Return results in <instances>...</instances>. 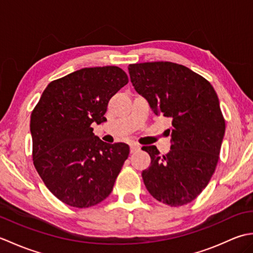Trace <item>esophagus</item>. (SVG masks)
Listing matches in <instances>:
<instances>
[{
    "instance_id": "34e87169",
    "label": "esophagus",
    "mask_w": 253,
    "mask_h": 253,
    "mask_svg": "<svg viewBox=\"0 0 253 253\" xmlns=\"http://www.w3.org/2000/svg\"><path fill=\"white\" fill-rule=\"evenodd\" d=\"M140 149H141V147L139 146V144H136V143H131L130 144V152L131 153H135V152L140 151Z\"/></svg>"
}]
</instances>
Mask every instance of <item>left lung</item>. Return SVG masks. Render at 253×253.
Here are the masks:
<instances>
[{"label":"left lung","instance_id":"8db88e82","mask_svg":"<svg viewBox=\"0 0 253 253\" xmlns=\"http://www.w3.org/2000/svg\"><path fill=\"white\" fill-rule=\"evenodd\" d=\"M128 71L154 114L171 120L168 154L142 147L151 158L142 171L144 186L158 201L184 206L208 186L219 159L225 120L217 94L206 78L176 63L130 64Z\"/></svg>","mask_w":253,"mask_h":253}]
</instances>
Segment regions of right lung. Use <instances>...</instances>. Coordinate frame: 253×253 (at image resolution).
I'll use <instances>...</instances> for the list:
<instances>
[{
    "label": "right lung",
    "mask_w": 253,
    "mask_h": 253,
    "mask_svg": "<svg viewBox=\"0 0 253 253\" xmlns=\"http://www.w3.org/2000/svg\"><path fill=\"white\" fill-rule=\"evenodd\" d=\"M127 84L117 66L82 68L47 84L31 113L34 165L67 206L93 207L113 190L129 147L103 142L91 125L106 121L110 99Z\"/></svg>",
    "instance_id": "1"
}]
</instances>
